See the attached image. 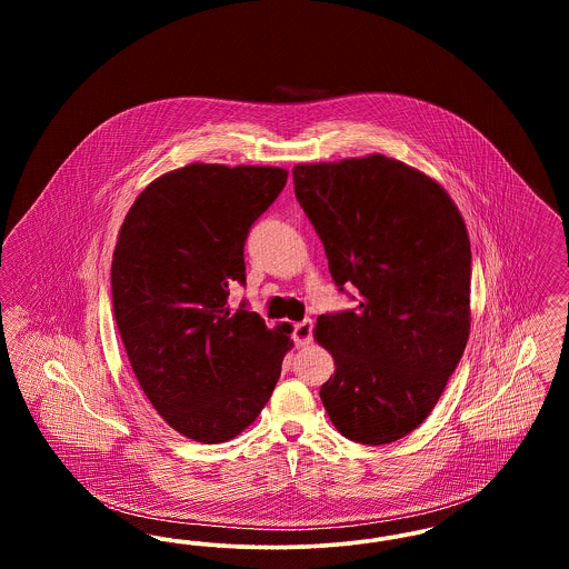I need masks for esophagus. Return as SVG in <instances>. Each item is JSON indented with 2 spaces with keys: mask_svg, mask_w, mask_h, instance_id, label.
I'll return each instance as SVG.
<instances>
[{
  "mask_svg": "<svg viewBox=\"0 0 569 569\" xmlns=\"http://www.w3.org/2000/svg\"><path fill=\"white\" fill-rule=\"evenodd\" d=\"M292 337H295V343H297L298 348L309 346V343H311V337H313V325H311V320H302V322L295 325Z\"/></svg>",
  "mask_w": 569,
  "mask_h": 569,
  "instance_id": "34e87169",
  "label": "esophagus"
}]
</instances>
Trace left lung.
Masks as SVG:
<instances>
[{
  "mask_svg": "<svg viewBox=\"0 0 569 569\" xmlns=\"http://www.w3.org/2000/svg\"><path fill=\"white\" fill-rule=\"evenodd\" d=\"M292 174L335 283L360 298L313 330L335 358L326 413L352 441L392 443L433 411L469 339L465 221L435 179L379 153L298 163Z\"/></svg>",
  "mask_w": 569,
  "mask_h": 569,
  "instance_id": "left-lung-1",
  "label": "left lung"
}]
</instances>
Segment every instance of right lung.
Wrapping results in <instances>:
<instances>
[{
  "label": "right lung",
  "mask_w": 569,
  "mask_h": 569,
  "mask_svg": "<svg viewBox=\"0 0 569 569\" xmlns=\"http://www.w3.org/2000/svg\"><path fill=\"white\" fill-rule=\"evenodd\" d=\"M288 181L277 166L190 163L151 181L112 251V311L136 379L177 433L221 443L269 403L292 326L228 307L244 239Z\"/></svg>",
  "instance_id": "obj_1"
}]
</instances>
